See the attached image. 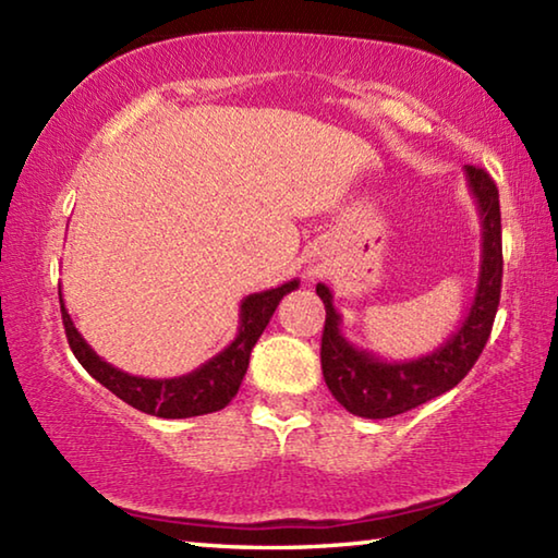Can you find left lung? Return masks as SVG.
I'll return each mask as SVG.
<instances>
[{
  "instance_id": "left-lung-1",
  "label": "left lung",
  "mask_w": 558,
  "mask_h": 558,
  "mask_svg": "<svg viewBox=\"0 0 558 558\" xmlns=\"http://www.w3.org/2000/svg\"><path fill=\"white\" fill-rule=\"evenodd\" d=\"M472 199L483 223V256H480L477 288L470 313L456 335H450L436 352L409 362H386L366 349L354 347L342 335V317L332 305V290L317 282L327 319L323 332V374L327 389L349 413L362 418H391L426 403L458 386L477 362L493 332V323L502 288V221H499V192L485 169L462 167Z\"/></svg>"
}]
</instances>
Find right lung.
Listing matches in <instances>:
<instances>
[{
  "instance_id": "obj_1",
  "label": "right lung",
  "mask_w": 558,
  "mask_h": 558,
  "mask_svg": "<svg viewBox=\"0 0 558 558\" xmlns=\"http://www.w3.org/2000/svg\"><path fill=\"white\" fill-rule=\"evenodd\" d=\"M298 286L300 280H288L278 288L253 292V295L243 298L239 332H235L233 342L223 352L211 356L209 362L202 364L199 369L184 376H174V379H147V376H132L116 369L106 359L93 352L90 344L75 329L69 310L63 305L61 286L59 300L71 352L93 379L100 381L118 399L130 403L132 409L143 413L159 415V418H192V415L221 411L231 403L233 396L239 393L245 369H248L251 349L256 347L263 329L268 327L278 302Z\"/></svg>"
}]
</instances>
